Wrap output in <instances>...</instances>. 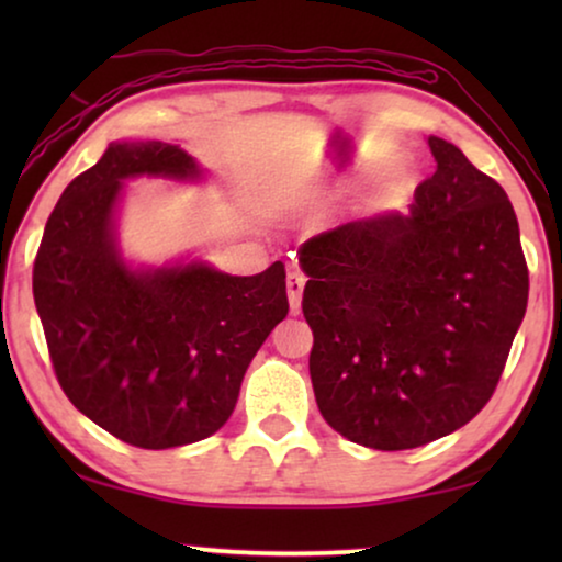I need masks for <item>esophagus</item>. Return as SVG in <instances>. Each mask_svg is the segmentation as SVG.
<instances>
[{
    "mask_svg": "<svg viewBox=\"0 0 562 562\" xmlns=\"http://www.w3.org/2000/svg\"><path fill=\"white\" fill-rule=\"evenodd\" d=\"M304 273L299 271H289L286 276V294H289V306L291 312L299 314V310H302V294H304Z\"/></svg>",
    "mask_w": 562,
    "mask_h": 562,
    "instance_id": "obj_1",
    "label": "esophagus"
}]
</instances>
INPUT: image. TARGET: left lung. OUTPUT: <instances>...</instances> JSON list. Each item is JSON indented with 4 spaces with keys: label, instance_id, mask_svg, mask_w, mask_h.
Segmentation results:
<instances>
[{
    "label": "left lung",
    "instance_id": "1",
    "mask_svg": "<svg viewBox=\"0 0 562 562\" xmlns=\"http://www.w3.org/2000/svg\"><path fill=\"white\" fill-rule=\"evenodd\" d=\"M427 143L437 168L409 214L348 222L299 250L317 406L335 432L373 450L468 425L494 396L527 310L506 191L452 143Z\"/></svg>",
    "mask_w": 562,
    "mask_h": 562
}]
</instances>
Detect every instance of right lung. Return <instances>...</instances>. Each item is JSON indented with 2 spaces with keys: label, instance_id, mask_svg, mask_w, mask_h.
<instances>
[{
  "label": "right lung",
  "instance_id": "add662e5",
  "mask_svg": "<svg viewBox=\"0 0 562 562\" xmlns=\"http://www.w3.org/2000/svg\"><path fill=\"white\" fill-rule=\"evenodd\" d=\"M145 173L199 179V166L171 143H112L50 212L33 296L76 409L122 442L166 450L229 419L252 356L289 314L286 268L229 276L194 260L133 271L112 217L122 181Z\"/></svg>",
  "mask_w": 562,
  "mask_h": 562
}]
</instances>
